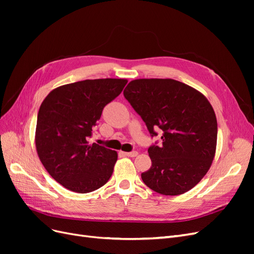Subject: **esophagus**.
I'll list each match as a JSON object with an SVG mask.
<instances>
[{"mask_svg": "<svg viewBox=\"0 0 254 254\" xmlns=\"http://www.w3.org/2000/svg\"><path fill=\"white\" fill-rule=\"evenodd\" d=\"M124 155L127 157H136L137 151H130V152H124Z\"/></svg>", "mask_w": 254, "mask_h": 254, "instance_id": "obj_1", "label": "esophagus"}]
</instances>
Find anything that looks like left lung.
<instances>
[{
  "label": "left lung",
  "instance_id": "left-lung-1",
  "mask_svg": "<svg viewBox=\"0 0 254 254\" xmlns=\"http://www.w3.org/2000/svg\"><path fill=\"white\" fill-rule=\"evenodd\" d=\"M124 96L149 133L162 131V143L148 148L151 166L142 173L152 190L177 196L193 189L210 170L217 144V120L198 90L171 78L130 81Z\"/></svg>",
  "mask_w": 254,
  "mask_h": 254
}]
</instances>
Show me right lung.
Segmentation results:
<instances>
[{"instance_id":"right-lung-1","label":"right lung","mask_w":254,"mask_h":254,"mask_svg":"<svg viewBox=\"0 0 254 254\" xmlns=\"http://www.w3.org/2000/svg\"><path fill=\"white\" fill-rule=\"evenodd\" d=\"M127 79H87L52 90L37 118L36 149L48 173L61 186L86 194L108 182L118 152L88 137L104 107L119 96Z\"/></svg>"}]
</instances>
